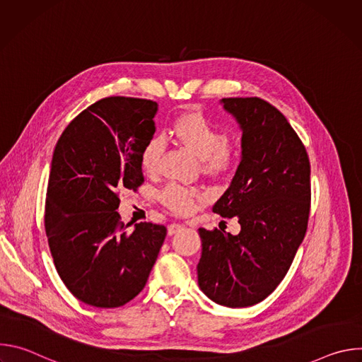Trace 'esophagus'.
I'll return each instance as SVG.
<instances>
[{"mask_svg": "<svg viewBox=\"0 0 362 362\" xmlns=\"http://www.w3.org/2000/svg\"><path fill=\"white\" fill-rule=\"evenodd\" d=\"M185 226L182 225V223H177V222H173V223H170L169 226H168V235H175L176 232H179V230H182Z\"/></svg>", "mask_w": 362, "mask_h": 362, "instance_id": "34e87169", "label": "esophagus"}]
</instances>
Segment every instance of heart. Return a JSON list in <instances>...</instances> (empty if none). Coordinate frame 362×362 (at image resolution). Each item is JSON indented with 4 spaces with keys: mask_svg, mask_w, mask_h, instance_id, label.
Segmentation results:
<instances>
[{
    "mask_svg": "<svg viewBox=\"0 0 362 362\" xmlns=\"http://www.w3.org/2000/svg\"><path fill=\"white\" fill-rule=\"evenodd\" d=\"M176 140L197 156L203 169L211 175H222L232 170L242 158V146L228 141L226 132L204 113L190 110L173 123ZM165 151L162 137L148 140L141 151V168L148 175H156ZM162 204L177 215H190L204 202V196L196 190L179 185H168L159 196Z\"/></svg>",
    "mask_w": 362,
    "mask_h": 362,
    "instance_id": "b5f03b06",
    "label": "heart"
}]
</instances>
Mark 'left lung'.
Returning a JSON list of instances; mask_svg holds the SVG:
<instances>
[{
  "label": "left lung",
  "instance_id": "8db88e82",
  "mask_svg": "<svg viewBox=\"0 0 362 362\" xmlns=\"http://www.w3.org/2000/svg\"><path fill=\"white\" fill-rule=\"evenodd\" d=\"M242 130V158L230 186L215 203L238 218V235L199 229L197 284L214 302L252 306L285 278L302 243L311 208V166L285 116L257 97L222 98Z\"/></svg>",
  "mask_w": 362,
  "mask_h": 362
}]
</instances>
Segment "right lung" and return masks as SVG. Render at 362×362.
<instances>
[{
    "label": "right lung",
    "instance_id": "1",
    "mask_svg": "<svg viewBox=\"0 0 362 362\" xmlns=\"http://www.w3.org/2000/svg\"><path fill=\"white\" fill-rule=\"evenodd\" d=\"M158 103L106 97L60 136L48 177L45 233L56 269L81 302L117 308L144 288L166 238L150 222L122 223L119 190L143 183L141 151L153 139Z\"/></svg>",
    "mask_w": 362,
    "mask_h": 362
}]
</instances>
